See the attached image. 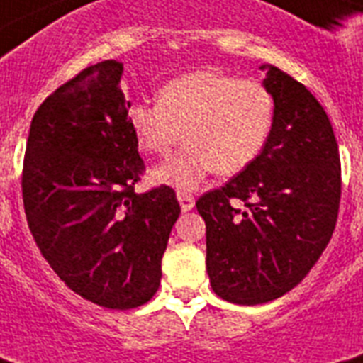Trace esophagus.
<instances>
[{
	"label": "esophagus",
	"mask_w": 363,
	"mask_h": 363,
	"mask_svg": "<svg viewBox=\"0 0 363 363\" xmlns=\"http://www.w3.org/2000/svg\"><path fill=\"white\" fill-rule=\"evenodd\" d=\"M177 199H179V203H181V209L184 211V213L192 209L194 203H196V199H194L192 194L182 192V190H179V192H177Z\"/></svg>",
	"instance_id": "34e87169"
}]
</instances>
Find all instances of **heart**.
Listing matches in <instances>:
<instances>
[{"label": "heart", "instance_id": "heart-1", "mask_svg": "<svg viewBox=\"0 0 363 363\" xmlns=\"http://www.w3.org/2000/svg\"><path fill=\"white\" fill-rule=\"evenodd\" d=\"M139 148L167 156L152 171L160 184L194 190L211 173L235 175L262 152L275 118V99L258 81L218 71H192L165 82L158 104L137 101L125 113Z\"/></svg>", "mask_w": 363, "mask_h": 363}]
</instances>
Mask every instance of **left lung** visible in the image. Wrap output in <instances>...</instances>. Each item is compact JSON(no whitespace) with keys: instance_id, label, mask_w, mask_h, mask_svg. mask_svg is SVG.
Wrapping results in <instances>:
<instances>
[{"instance_id":"obj_1","label":"left lung","mask_w":363,"mask_h":363,"mask_svg":"<svg viewBox=\"0 0 363 363\" xmlns=\"http://www.w3.org/2000/svg\"><path fill=\"white\" fill-rule=\"evenodd\" d=\"M264 86L275 118L262 152L196 201L211 286L239 305L267 303L303 281L332 239L341 201V158L326 111L277 67Z\"/></svg>"}]
</instances>
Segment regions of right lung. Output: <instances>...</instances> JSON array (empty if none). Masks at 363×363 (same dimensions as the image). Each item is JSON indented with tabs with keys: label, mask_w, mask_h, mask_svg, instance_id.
Instances as JSON below:
<instances>
[{
	"label": "right lung",
	"mask_w": 363,
	"mask_h": 363,
	"mask_svg": "<svg viewBox=\"0 0 363 363\" xmlns=\"http://www.w3.org/2000/svg\"><path fill=\"white\" fill-rule=\"evenodd\" d=\"M122 64L88 65L33 115L22 167L26 218L56 275L105 309H133L160 286L181 207L175 190L135 184L145 173L118 82Z\"/></svg>",
	"instance_id": "add662e5"
}]
</instances>
